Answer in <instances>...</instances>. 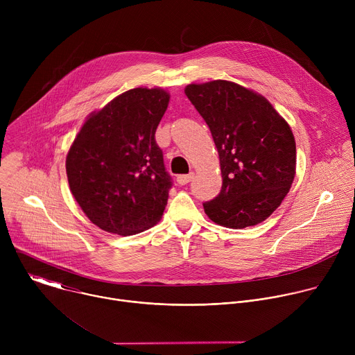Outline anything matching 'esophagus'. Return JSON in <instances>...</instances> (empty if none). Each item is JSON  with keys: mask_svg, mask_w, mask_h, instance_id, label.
I'll return each instance as SVG.
<instances>
[{"mask_svg": "<svg viewBox=\"0 0 355 355\" xmlns=\"http://www.w3.org/2000/svg\"><path fill=\"white\" fill-rule=\"evenodd\" d=\"M192 178H193V173L182 174V175H178V177H177V182H178L180 185H185V184H188L189 181H192Z\"/></svg>", "mask_w": 355, "mask_h": 355, "instance_id": "34e87169", "label": "esophagus"}]
</instances>
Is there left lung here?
I'll return each mask as SVG.
<instances>
[{
  "label": "left lung",
  "mask_w": 355,
  "mask_h": 355,
  "mask_svg": "<svg viewBox=\"0 0 355 355\" xmlns=\"http://www.w3.org/2000/svg\"><path fill=\"white\" fill-rule=\"evenodd\" d=\"M185 95L209 126L220 160L222 189L205 202V214L232 229L261 223L281 205L295 177L289 125L263 95L232 81L189 84Z\"/></svg>",
  "instance_id": "8db88e82"
}]
</instances>
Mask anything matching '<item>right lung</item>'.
Listing matches in <instances>:
<instances>
[{"label":"right lung","mask_w":355,"mask_h":355,"mask_svg":"<svg viewBox=\"0 0 355 355\" xmlns=\"http://www.w3.org/2000/svg\"><path fill=\"white\" fill-rule=\"evenodd\" d=\"M162 88H133L88 116L66 159L69 185L87 218L130 236L156 225L173 187L156 129L168 107Z\"/></svg>","instance_id":"right-lung-1"}]
</instances>
